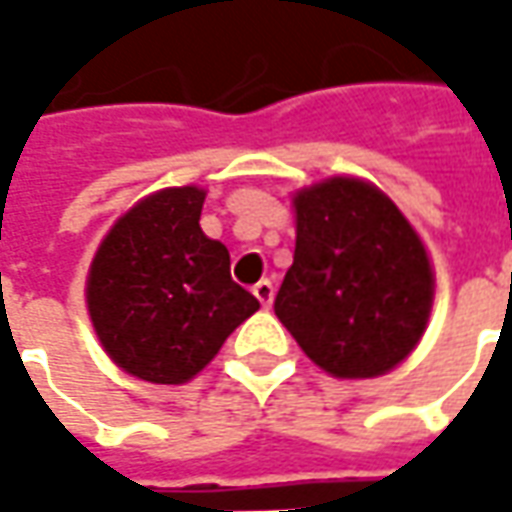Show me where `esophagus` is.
<instances>
[{"label": "esophagus", "mask_w": 512, "mask_h": 512, "mask_svg": "<svg viewBox=\"0 0 512 512\" xmlns=\"http://www.w3.org/2000/svg\"><path fill=\"white\" fill-rule=\"evenodd\" d=\"M253 296L262 302V307H270V302H273V285L267 279H262L259 285H253Z\"/></svg>", "instance_id": "1"}]
</instances>
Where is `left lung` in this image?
<instances>
[{
  "mask_svg": "<svg viewBox=\"0 0 512 512\" xmlns=\"http://www.w3.org/2000/svg\"><path fill=\"white\" fill-rule=\"evenodd\" d=\"M296 250L273 310L339 379L393 370L422 339L433 270L416 230L382 190L327 179L293 199Z\"/></svg>",
  "mask_w": 512,
  "mask_h": 512,
  "instance_id": "left-lung-1",
  "label": "left lung"
}]
</instances>
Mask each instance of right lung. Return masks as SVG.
Segmentation results:
<instances>
[{
    "instance_id": "obj_1",
    "label": "right lung",
    "mask_w": 512,
    "mask_h": 512,
    "mask_svg": "<svg viewBox=\"0 0 512 512\" xmlns=\"http://www.w3.org/2000/svg\"><path fill=\"white\" fill-rule=\"evenodd\" d=\"M205 190L168 187L125 213L96 250L88 310L108 356L130 376L182 384L259 310L230 279V253L199 227Z\"/></svg>"
}]
</instances>
